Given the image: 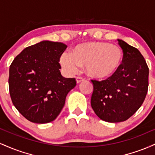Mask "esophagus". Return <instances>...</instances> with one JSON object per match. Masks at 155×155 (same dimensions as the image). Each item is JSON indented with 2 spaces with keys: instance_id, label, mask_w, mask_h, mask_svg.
<instances>
[{
  "instance_id": "obj_1",
  "label": "esophagus",
  "mask_w": 155,
  "mask_h": 155,
  "mask_svg": "<svg viewBox=\"0 0 155 155\" xmlns=\"http://www.w3.org/2000/svg\"><path fill=\"white\" fill-rule=\"evenodd\" d=\"M76 82H77L78 84L81 82V81H83L84 80V79L82 77H81V76H76Z\"/></svg>"
}]
</instances>
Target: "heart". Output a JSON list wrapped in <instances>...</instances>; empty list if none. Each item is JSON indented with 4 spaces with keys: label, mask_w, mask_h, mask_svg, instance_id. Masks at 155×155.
<instances>
[{
    "label": "heart",
    "mask_w": 155,
    "mask_h": 155,
    "mask_svg": "<svg viewBox=\"0 0 155 155\" xmlns=\"http://www.w3.org/2000/svg\"><path fill=\"white\" fill-rule=\"evenodd\" d=\"M120 47L104 41H90L79 44L71 54L63 53L60 64L68 74H75L85 66L90 76L97 79H109L118 71L123 61Z\"/></svg>",
    "instance_id": "b5f03b06"
}]
</instances>
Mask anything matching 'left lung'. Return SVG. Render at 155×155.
<instances>
[{
    "mask_svg": "<svg viewBox=\"0 0 155 155\" xmlns=\"http://www.w3.org/2000/svg\"><path fill=\"white\" fill-rule=\"evenodd\" d=\"M123 61L112 77L92 80L91 106L101 120L120 122L133 116L145 100L149 86V68L138 49L118 39Z\"/></svg>",
    "mask_w": 155,
    "mask_h": 155,
    "instance_id": "8db88e82",
    "label": "left lung"
}]
</instances>
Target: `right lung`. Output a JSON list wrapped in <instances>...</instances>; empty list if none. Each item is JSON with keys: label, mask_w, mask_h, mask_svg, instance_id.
Segmentation results:
<instances>
[{"label": "right lung", "mask_w": 155, "mask_h": 155, "mask_svg": "<svg viewBox=\"0 0 155 155\" xmlns=\"http://www.w3.org/2000/svg\"><path fill=\"white\" fill-rule=\"evenodd\" d=\"M67 46L43 41L25 48L9 68L8 86L12 103L19 113L34 123L54 120L60 114L75 78L61 75L60 58Z\"/></svg>", "instance_id": "obj_1"}]
</instances>
